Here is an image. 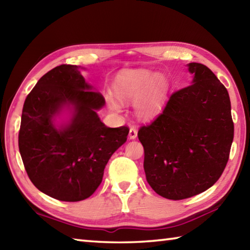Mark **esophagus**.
Listing matches in <instances>:
<instances>
[{
    "label": "esophagus",
    "mask_w": 250,
    "mask_h": 250,
    "mask_svg": "<svg viewBox=\"0 0 250 250\" xmlns=\"http://www.w3.org/2000/svg\"><path fill=\"white\" fill-rule=\"evenodd\" d=\"M136 136H137V130H136V128H134V126H131L130 131H129V139L130 140H135Z\"/></svg>",
    "instance_id": "esophagus-1"
}]
</instances>
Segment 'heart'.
<instances>
[{"instance_id":"heart-1","label":"heart","mask_w":250,"mask_h":250,"mask_svg":"<svg viewBox=\"0 0 250 250\" xmlns=\"http://www.w3.org/2000/svg\"><path fill=\"white\" fill-rule=\"evenodd\" d=\"M114 91L122 102H135L136 115L141 119L148 120L160 111L166 102L167 83L156 72L146 68H134L118 76L115 82ZM120 101L113 95H106V103L114 113H120L122 110Z\"/></svg>"}]
</instances>
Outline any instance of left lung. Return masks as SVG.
Segmentation results:
<instances>
[{
  "label": "left lung",
  "mask_w": 250,
  "mask_h": 250,
  "mask_svg": "<svg viewBox=\"0 0 250 250\" xmlns=\"http://www.w3.org/2000/svg\"><path fill=\"white\" fill-rule=\"evenodd\" d=\"M187 66L192 84L173 93L162 113L137 134L147 182L169 200L210 188L227 166L234 135L226 87L201 63Z\"/></svg>",
  "instance_id": "obj_1"
}]
</instances>
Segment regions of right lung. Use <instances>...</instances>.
<instances>
[{
	"instance_id": "1",
	"label": "right lung",
	"mask_w": 250,
	"mask_h": 250,
	"mask_svg": "<svg viewBox=\"0 0 250 250\" xmlns=\"http://www.w3.org/2000/svg\"><path fill=\"white\" fill-rule=\"evenodd\" d=\"M81 70L62 64L46 73L24 101L19 131V151L31 182L65 202L93 194L129 134L126 126L108 128L101 121L98 110L105 100Z\"/></svg>"
}]
</instances>
